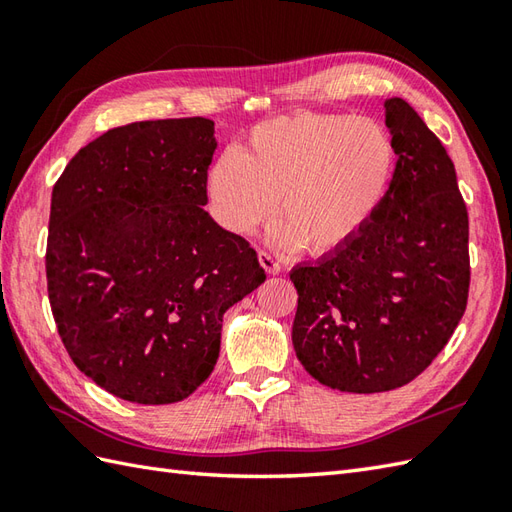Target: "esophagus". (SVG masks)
Listing matches in <instances>:
<instances>
[{"instance_id": "1", "label": "esophagus", "mask_w": 512, "mask_h": 512, "mask_svg": "<svg viewBox=\"0 0 512 512\" xmlns=\"http://www.w3.org/2000/svg\"><path fill=\"white\" fill-rule=\"evenodd\" d=\"M257 259H259V264H262V268L266 270L268 275H279V273H281V264L277 262V259H275L273 255L266 253V250H259Z\"/></svg>"}]
</instances>
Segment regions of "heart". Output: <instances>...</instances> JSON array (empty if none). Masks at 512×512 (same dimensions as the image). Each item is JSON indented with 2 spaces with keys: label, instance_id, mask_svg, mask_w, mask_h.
<instances>
[{
  "label": "heart",
  "instance_id": "obj_1",
  "mask_svg": "<svg viewBox=\"0 0 512 512\" xmlns=\"http://www.w3.org/2000/svg\"><path fill=\"white\" fill-rule=\"evenodd\" d=\"M394 165V143L374 118L301 112L259 123L242 154L217 156L206 195L228 233L250 235L277 209L275 246L330 255L376 215Z\"/></svg>",
  "mask_w": 512,
  "mask_h": 512
}]
</instances>
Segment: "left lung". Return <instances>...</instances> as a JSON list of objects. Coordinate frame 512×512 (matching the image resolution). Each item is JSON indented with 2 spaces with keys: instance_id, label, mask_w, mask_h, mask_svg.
<instances>
[{
  "instance_id": "1",
  "label": "left lung",
  "mask_w": 512,
  "mask_h": 512,
  "mask_svg": "<svg viewBox=\"0 0 512 512\" xmlns=\"http://www.w3.org/2000/svg\"><path fill=\"white\" fill-rule=\"evenodd\" d=\"M385 125L398 158L380 209L350 244L290 270L297 358L350 394L424 372L469 297V213L453 160L407 101H385Z\"/></svg>"
}]
</instances>
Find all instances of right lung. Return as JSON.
<instances>
[{"instance_id":"1","label":"right lung","mask_w":512,"mask_h":512,"mask_svg":"<svg viewBox=\"0 0 512 512\" xmlns=\"http://www.w3.org/2000/svg\"><path fill=\"white\" fill-rule=\"evenodd\" d=\"M209 118L143 121L79 149L52 189L46 277L74 365L138 405L191 396L220 356L222 314L264 284L206 204Z\"/></svg>"}]
</instances>
